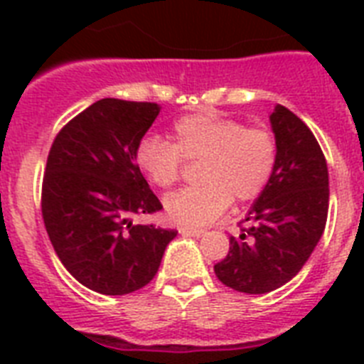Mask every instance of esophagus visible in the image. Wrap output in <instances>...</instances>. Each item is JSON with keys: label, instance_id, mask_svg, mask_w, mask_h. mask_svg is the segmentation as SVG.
<instances>
[{"label": "esophagus", "instance_id": "34e87169", "mask_svg": "<svg viewBox=\"0 0 364 364\" xmlns=\"http://www.w3.org/2000/svg\"><path fill=\"white\" fill-rule=\"evenodd\" d=\"M179 232L185 234V236H194V238H200V236H204L205 230H202V228H196V227H181L179 228Z\"/></svg>", "mask_w": 364, "mask_h": 364}]
</instances>
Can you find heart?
<instances>
[{
	"instance_id": "1",
	"label": "heart",
	"mask_w": 364,
	"mask_h": 364,
	"mask_svg": "<svg viewBox=\"0 0 364 364\" xmlns=\"http://www.w3.org/2000/svg\"><path fill=\"white\" fill-rule=\"evenodd\" d=\"M136 166L160 188L179 179L183 159H202L200 183L166 196L164 208L179 225H208L238 202L257 198L274 176L276 137L266 128H247L217 111L181 117L173 124V143L145 136L136 147Z\"/></svg>"
}]
</instances>
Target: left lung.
<instances>
[{
  "instance_id": "1",
  "label": "left lung",
  "mask_w": 364,
  "mask_h": 364,
  "mask_svg": "<svg viewBox=\"0 0 364 364\" xmlns=\"http://www.w3.org/2000/svg\"><path fill=\"white\" fill-rule=\"evenodd\" d=\"M277 143L274 176L251 205L230 251L213 266L219 282L264 294L291 282L321 240L328 213L327 160L316 136L293 111L270 115Z\"/></svg>"
}]
</instances>
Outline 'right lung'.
I'll return each mask as SVG.
<instances>
[{
  "label": "right lung",
  "mask_w": 364,
  "mask_h": 364,
  "mask_svg": "<svg viewBox=\"0 0 364 364\" xmlns=\"http://www.w3.org/2000/svg\"><path fill=\"white\" fill-rule=\"evenodd\" d=\"M160 107L104 98L54 137L41 191L45 228L65 270L102 294H128L159 272L177 230L134 225L162 210L136 166V147Z\"/></svg>",
  "instance_id": "right-lung-1"
}]
</instances>
